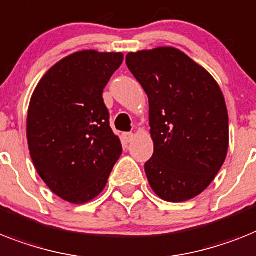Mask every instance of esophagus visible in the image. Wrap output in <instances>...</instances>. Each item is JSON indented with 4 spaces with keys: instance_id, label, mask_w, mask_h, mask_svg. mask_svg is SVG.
<instances>
[{
    "instance_id": "obj_1",
    "label": "esophagus",
    "mask_w": 256,
    "mask_h": 256,
    "mask_svg": "<svg viewBox=\"0 0 256 256\" xmlns=\"http://www.w3.org/2000/svg\"><path fill=\"white\" fill-rule=\"evenodd\" d=\"M123 140L126 141V144L130 142V141L133 140V133H130V132H126V133H123Z\"/></svg>"
}]
</instances>
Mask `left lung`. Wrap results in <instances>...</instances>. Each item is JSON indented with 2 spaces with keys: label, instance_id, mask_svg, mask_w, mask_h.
Returning <instances> with one entry per match:
<instances>
[{
  "label": "left lung",
  "instance_id": "obj_1",
  "mask_svg": "<svg viewBox=\"0 0 256 256\" xmlns=\"http://www.w3.org/2000/svg\"><path fill=\"white\" fill-rule=\"evenodd\" d=\"M126 66L149 98L154 153L149 184L171 202L200 195L225 162L229 118L222 92L208 72L171 47L128 54Z\"/></svg>",
  "mask_w": 256,
  "mask_h": 256
}]
</instances>
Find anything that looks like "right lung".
Returning a JSON list of instances; mask_svg holds the SVG:
<instances>
[{"label": "right lung", "instance_id": "right-lung-1", "mask_svg": "<svg viewBox=\"0 0 256 256\" xmlns=\"http://www.w3.org/2000/svg\"><path fill=\"white\" fill-rule=\"evenodd\" d=\"M123 58L96 50L65 57L42 78L30 102L27 141L38 174L73 204L103 191L123 152L102 96Z\"/></svg>", "mask_w": 256, "mask_h": 256}]
</instances>
